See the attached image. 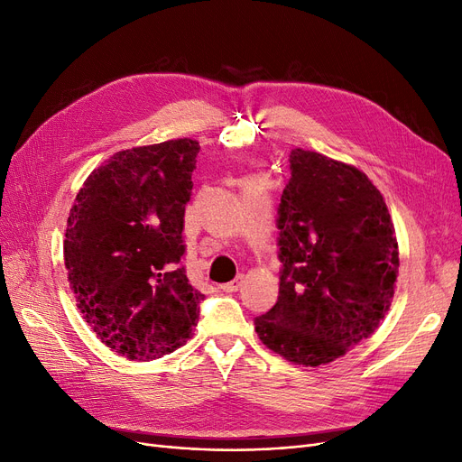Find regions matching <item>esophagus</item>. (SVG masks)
I'll use <instances>...</instances> for the list:
<instances>
[{
	"label": "esophagus",
	"mask_w": 462,
	"mask_h": 462,
	"mask_svg": "<svg viewBox=\"0 0 462 462\" xmlns=\"http://www.w3.org/2000/svg\"><path fill=\"white\" fill-rule=\"evenodd\" d=\"M244 281H245V277H244V275H237L236 279H232V281H230V283L220 285V291H223V292H237L239 289L244 287Z\"/></svg>",
	"instance_id": "1"
}]
</instances>
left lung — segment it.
<instances>
[{
	"mask_svg": "<svg viewBox=\"0 0 462 462\" xmlns=\"http://www.w3.org/2000/svg\"><path fill=\"white\" fill-rule=\"evenodd\" d=\"M277 208L279 296L254 319L263 344L304 366L328 365L377 328L398 275L381 192L353 166L294 149Z\"/></svg>",
	"mask_w": 462,
	"mask_h": 462,
	"instance_id": "left-lung-1",
	"label": "left lung"
}]
</instances>
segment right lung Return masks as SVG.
<instances>
[{"instance_id": "add662e5", "label": "right lung", "mask_w": 462, "mask_h": 462, "mask_svg": "<svg viewBox=\"0 0 462 462\" xmlns=\"http://www.w3.org/2000/svg\"><path fill=\"white\" fill-rule=\"evenodd\" d=\"M198 152L187 137L120 151L88 175L68 217L64 264L77 308L130 360L173 353L198 325L206 296L181 264Z\"/></svg>"}]
</instances>
